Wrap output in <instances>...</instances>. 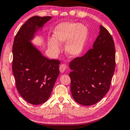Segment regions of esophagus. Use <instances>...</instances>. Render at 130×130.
Listing matches in <instances>:
<instances>
[{
	"mask_svg": "<svg viewBox=\"0 0 130 130\" xmlns=\"http://www.w3.org/2000/svg\"><path fill=\"white\" fill-rule=\"evenodd\" d=\"M59 69H60V72H61V73H63V72H66L67 70L66 64H61L60 66V68H59Z\"/></svg>",
	"mask_w": 130,
	"mask_h": 130,
	"instance_id": "obj_1",
	"label": "esophagus"
}]
</instances>
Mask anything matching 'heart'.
<instances>
[{
	"mask_svg": "<svg viewBox=\"0 0 130 130\" xmlns=\"http://www.w3.org/2000/svg\"><path fill=\"white\" fill-rule=\"evenodd\" d=\"M88 36V29L85 25L72 22H63L53 31V39L48 41V46L54 54L60 51V45L65 44V51L71 58L80 56L85 48Z\"/></svg>",
	"mask_w": 130,
	"mask_h": 130,
	"instance_id": "1",
	"label": "heart"
}]
</instances>
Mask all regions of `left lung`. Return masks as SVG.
Instances as JSON below:
<instances>
[{
	"mask_svg": "<svg viewBox=\"0 0 130 130\" xmlns=\"http://www.w3.org/2000/svg\"><path fill=\"white\" fill-rule=\"evenodd\" d=\"M99 35L86 54L70 63L71 92L83 106L95 104L109 90L115 67L114 42L109 32L100 26Z\"/></svg>",
	"mask_w": 130,
	"mask_h": 130,
	"instance_id": "left-lung-1",
	"label": "left lung"
}]
</instances>
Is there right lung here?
<instances>
[{"mask_svg": "<svg viewBox=\"0 0 130 130\" xmlns=\"http://www.w3.org/2000/svg\"><path fill=\"white\" fill-rule=\"evenodd\" d=\"M51 18H30L20 27L13 41L12 72L16 86L23 98L34 105L48 99L59 75V60L44 56L31 42Z\"/></svg>", "mask_w": 130, "mask_h": 130, "instance_id": "add662e5", "label": "right lung"}]
</instances>
